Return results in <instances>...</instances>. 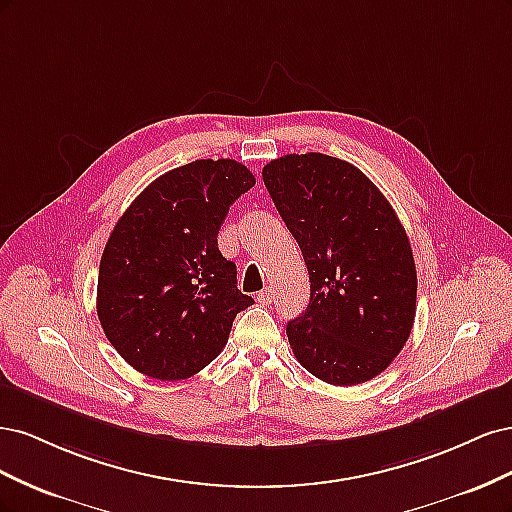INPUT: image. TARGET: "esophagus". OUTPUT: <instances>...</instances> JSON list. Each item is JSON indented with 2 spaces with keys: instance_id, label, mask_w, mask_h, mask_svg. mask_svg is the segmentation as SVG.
Returning <instances> with one entry per match:
<instances>
[{
  "instance_id": "34e87169",
  "label": "esophagus",
  "mask_w": 512,
  "mask_h": 512,
  "mask_svg": "<svg viewBox=\"0 0 512 512\" xmlns=\"http://www.w3.org/2000/svg\"><path fill=\"white\" fill-rule=\"evenodd\" d=\"M256 299H258V303H260V305H271V303H273V290H271V288L260 290Z\"/></svg>"
}]
</instances>
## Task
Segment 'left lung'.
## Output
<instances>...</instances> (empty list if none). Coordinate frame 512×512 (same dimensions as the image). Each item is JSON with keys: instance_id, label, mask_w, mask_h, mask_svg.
<instances>
[{"instance_id": "1", "label": "left lung", "mask_w": 512, "mask_h": 512, "mask_svg": "<svg viewBox=\"0 0 512 512\" xmlns=\"http://www.w3.org/2000/svg\"><path fill=\"white\" fill-rule=\"evenodd\" d=\"M262 181L309 273L305 314L286 324L316 378L361 384L391 365L416 314V267L404 226L359 168L324 153H288Z\"/></svg>"}]
</instances>
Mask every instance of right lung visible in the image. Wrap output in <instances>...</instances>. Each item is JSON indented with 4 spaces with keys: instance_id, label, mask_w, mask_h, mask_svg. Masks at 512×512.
<instances>
[{
    "instance_id": "add662e5",
    "label": "right lung",
    "mask_w": 512,
    "mask_h": 512,
    "mask_svg": "<svg viewBox=\"0 0 512 512\" xmlns=\"http://www.w3.org/2000/svg\"><path fill=\"white\" fill-rule=\"evenodd\" d=\"M254 183L235 160H196L149 183L115 224L96 307L108 342L136 371L168 382L198 374L254 303L218 247L230 205Z\"/></svg>"
}]
</instances>
